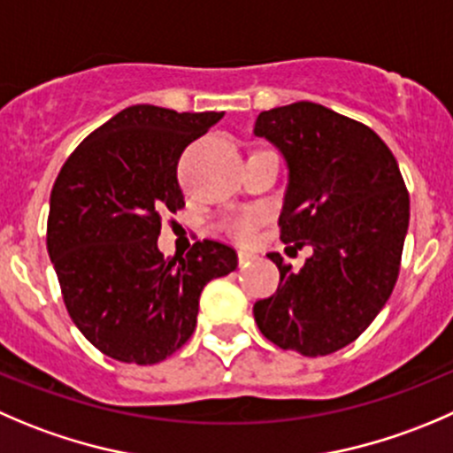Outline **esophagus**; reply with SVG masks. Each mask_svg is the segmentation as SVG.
Listing matches in <instances>:
<instances>
[{
    "instance_id": "esophagus-1",
    "label": "esophagus",
    "mask_w": 453,
    "mask_h": 453,
    "mask_svg": "<svg viewBox=\"0 0 453 453\" xmlns=\"http://www.w3.org/2000/svg\"><path fill=\"white\" fill-rule=\"evenodd\" d=\"M257 258V254L254 252H248V250H239V265H248L250 261H254Z\"/></svg>"
}]
</instances>
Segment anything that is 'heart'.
Wrapping results in <instances>:
<instances>
[{"instance_id":"heart-1","label":"heart","mask_w":453,"mask_h":453,"mask_svg":"<svg viewBox=\"0 0 453 453\" xmlns=\"http://www.w3.org/2000/svg\"><path fill=\"white\" fill-rule=\"evenodd\" d=\"M263 221H265V212H261V210H241V212L227 214L223 219V230L232 239L250 243L258 234V227L263 226Z\"/></svg>"}]
</instances>
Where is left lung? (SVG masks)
<instances>
[{
  "mask_svg": "<svg viewBox=\"0 0 453 453\" xmlns=\"http://www.w3.org/2000/svg\"><path fill=\"white\" fill-rule=\"evenodd\" d=\"M254 134L289 168L280 241L314 254L298 272L279 252V289L254 303L267 341L325 357L357 341L388 303L410 226V192L392 150L361 121L311 101L261 112Z\"/></svg>",
  "mask_w": 453,
  "mask_h": 453,
  "instance_id": "8db88e82",
  "label": "left lung"
}]
</instances>
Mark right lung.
I'll list each match as a JSON object with an SVG mask.
<instances>
[{
	"mask_svg": "<svg viewBox=\"0 0 453 453\" xmlns=\"http://www.w3.org/2000/svg\"><path fill=\"white\" fill-rule=\"evenodd\" d=\"M221 117L130 105L57 174L48 254L70 319L105 357L137 365L173 357L195 332L205 285L236 270V252L221 241H196L173 258L157 248L161 212L186 205L179 159Z\"/></svg>",
	"mask_w": 453,
	"mask_h": 453,
	"instance_id": "add662e5",
	"label": "right lung"
}]
</instances>
